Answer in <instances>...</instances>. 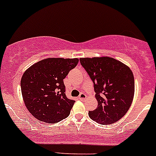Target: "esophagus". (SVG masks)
I'll return each instance as SVG.
<instances>
[{
	"label": "esophagus",
	"mask_w": 156,
	"mask_h": 156,
	"mask_svg": "<svg viewBox=\"0 0 156 156\" xmlns=\"http://www.w3.org/2000/svg\"><path fill=\"white\" fill-rule=\"evenodd\" d=\"M78 98L81 101H85L87 98V95L85 93H83V92H81L79 95V96H78Z\"/></svg>",
	"instance_id": "34e87169"
}]
</instances>
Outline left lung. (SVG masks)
<instances>
[{"mask_svg":"<svg viewBox=\"0 0 156 156\" xmlns=\"http://www.w3.org/2000/svg\"><path fill=\"white\" fill-rule=\"evenodd\" d=\"M81 66L94 83L97 108L89 116L100 124H111L127 112L133 102L135 81L129 66L109 57L82 58Z\"/></svg>","mask_w":156,"mask_h":156,"instance_id":"1","label":"left lung"}]
</instances>
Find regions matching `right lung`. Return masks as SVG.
<instances>
[{
    "label": "right lung",
    "instance_id": "obj_1",
    "mask_svg": "<svg viewBox=\"0 0 156 156\" xmlns=\"http://www.w3.org/2000/svg\"><path fill=\"white\" fill-rule=\"evenodd\" d=\"M78 63V58H49L26 70L20 88L26 107L34 117L55 124L69 116L75 101L66 96L64 79Z\"/></svg>",
    "mask_w": 156,
    "mask_h": 156
}]
</instances>
